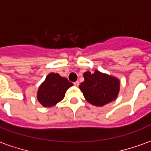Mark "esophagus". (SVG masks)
Returning a JSON list of instances; mask_svg holds the SVG:
<instances>
[{
  "mask_svg": "<svg viewBox=\"0 0 151 151\" xmlns=\"http://www.w3.org/2000/svg\"><path fill=\"white\" fill-rule=\"evenodd\" d=\"M73 85L75 86H79V82H78V81H76V82H73Z\"/></svg>",
  "mask_w": 151,
  "mask_h": 151,
  "instance_id": "34e87169",
  "label": "esophagus"
}]
</instances>
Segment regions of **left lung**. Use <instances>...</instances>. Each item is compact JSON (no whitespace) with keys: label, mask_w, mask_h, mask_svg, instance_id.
<instances>
[{"label":"left lung","mask_w":151,"mask_h":151,"mask_svg":"<svg viewBox=\"0 0 151 151\" xmlns=\"http://www.w3.org/2000/svg\"><path fill=\"white\" fill-rule=\"evenodd\" d=\"M83 76L85 81L81 83L79 88L90 104L101 107L116 99L120 90L118 79L98 70L94 73L87 71Z\"/></svg>","instance_id":"obj_1"}]
</instances>
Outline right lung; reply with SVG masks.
I'll use <instances>...</instances> for the list:
<instances>
[{
  "label": "right lung",
  "instance_id": "obj_1",
  "mask_svg": "<svg viewBox=\"0 0 151 151\" xmlns=\"http://www.w3.org/2000/svg\"><path fill=\"white\" fill-rule=\"evenodd\" d=\"M72 82L66 78L51 73L41 84L37 93V99L43 107H52L61 101L66 91L72 86Z\"/></svg>",
  "mask_w": 151,
  "mask_h": 151
}]
</instances>
